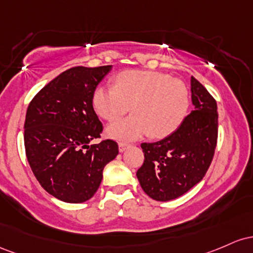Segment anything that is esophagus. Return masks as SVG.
Instances as JSON below:
<instances>
[{
	"mask_svg": "<svg viewBox=\"0 0 253 253\" xmlns=\"http://www.w3.org/2000/svg\"><path fill=\"white\" fill-rule=\"evenodd\" d=\"M127 147H129V146H127L126 143H119V152L123 153L124 150H126V149L127 148Z\"/></svg>",
	"mask_w": 253,
	"mask_h": 253,
	"instance_id": "1",
	"label": "esophagus"
}]
</instances>
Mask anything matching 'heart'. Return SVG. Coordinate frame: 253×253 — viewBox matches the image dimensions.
Wrapping results in <instances>:
<instances>
[{
    "label": "heart",
    "instance_id": "heart-1",
    "mask_svg": "<svg viewBox=\"0 0 253 253\" xmlns=\"http://www.w3.org/2000/svg\"><path fill=\"white\" fill-rule=\"evenodd\" d=\"M116 86H98L93 92V107L106 121L121 117L131 106L127 118L107 126V135L130 142L146 135L165 138L183 126L189 115L190 92L181 81L150 70H129L116 76Z\"/></svg>",
    "mask_w": 253,
    "mask_h": 253
}]
</instances>
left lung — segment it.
<instances>
[{"mask_svg": "<svg viewBox=\"0 0 253 253\" xmlns=\"http://www.w3.org/2000/svg\"><path fill=\"white\" fill-rule=\"evenodd\" d=\"M195 110L179 129L164 140L142 143L144 161L137 169L141 188L155 201L174 200L200 183L211 166L217 143V105L191 76Z\"/></svg>", "mask_w": 253, "mask_h": 253, "instance_id": "left-lung-1", "label": "left lung"}]
</instances>
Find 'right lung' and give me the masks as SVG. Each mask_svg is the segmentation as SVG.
I'll list each match as a JSON object with an SVG mask.
<instances>
[{"instance_id": "obj_1", "label": "right lung", "mask_w": 253, "mask_h": 253, "mask_svg": "<svg viewBox=\"0 0 253 253\" xmlns=\"http://www.w3.org/2000/svg\"><path fill=\"white\" fill-rule=\"evenodd\" d=\"M111 65L65 70L39 90L27 107L25 150L37 180L67 203L86 202L103 179L118 144L100 138L103 124L93 109V92Z\"/></svg>"}]
</instances>
